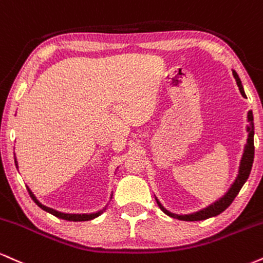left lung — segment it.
Returning a JSON list of instances; mask_svg holds the SVG:
<instances>
[{
	"label": "left lung",
	"mask_w": 263,
	"mask_h": 263,
	"mask_svg": "<svg viewBox=\"0 0 263 263\" xmlns=\"http://www.w3.org/2000/svg\"><path fill=\"white\" fill-rule=\"evenodd\" d=\"M233 75L235 77L236 83H237V87L240 89V93L242 95V97H246L245 91H243L242 87V83L240 81L239 75L233 70ZM248 120L250 122V125L248 126V132H249V138H248V143L245 145V149H243V154L241 157V161H240V167H239V174H237L236 180L234 181V183L231 184V187L229 188L227 194L220 198L219 200H217L215 203H213L212 205L206 206L205 209L203 211H199L197 213H193V214H188V215H177L174 214V213H170L168 211H166L165 208L161 205V203L156 199L157 204H159L160 209L163 213L170 215V217L176 218V219H180V220H186V221H198V220H204V219L215 217V215L220 214L221 212H224L225 209L229 206L233 200L235 199V197L239 194L240 190H241L243 183L248 181L250 172H251L252 168V162H254V155H255V145H254V116H252V112L250 110L248 113Z\"/></svg>",
	"instance_id": "left-lung-1"
}]
</instances>
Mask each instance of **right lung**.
I'll return each instance as SVG.
<instances>
[{"label": "right lung", "mask_w": 263, "mask_h": 263, "mask_svg": "<svg viewBox=\"0 0 263 263\" xmlns=\"http://www.w3.org/2000/svg\"><path fill=\"white\" fill-rule=\"evenodd\" d=\"M14 162H15V166H17V167H18L17 161H15V160H14ZM28 192H29L30 197H32V199L34 200V202H35L36 204H38V206H40V208L43 209V211H45V212L50 213V214L55 215V217H57V218L64 219V220H69V221H86V220H92V219L97 218L98 215H100L101 213L104 211V209H103V211L97 212V213H93V214H65V213H61V212L54 211V209L48 208V206L43 205L42 203H39V200L35 198V196H34V194L32 193V191H30L29 188H28Z\"/></svg>", "instance_id": "right-lung-1"}]
</instances>
